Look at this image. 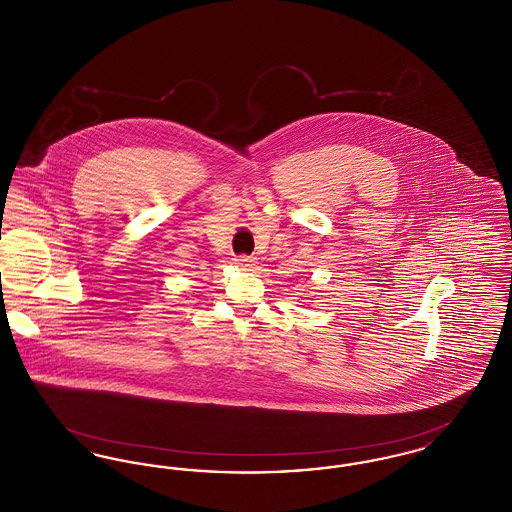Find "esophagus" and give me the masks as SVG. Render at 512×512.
<instances>
[{"instance_id":"esophagus-1","label":"esophagus","mask_w":512,"mask_h":512,"mask_svg":"<svg viewBox=\"0 0 512 512\" xmlns=\"http://www.w3.org/2000/svg\"><path fill=\"white\" fill-rule=\"evenodd\" d=\"M236 265L242 268H251L255 265V259H253V257H247V255H242V257L236 259Z\"/></svg>"}]
</instances>
